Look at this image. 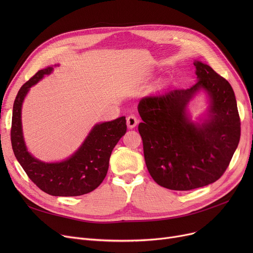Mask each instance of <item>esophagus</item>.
Wrapping results in <instances>:
<instances>
[{
	"label": "esophagus",
	"mask_w": 253,
	"mask_h": 253,
	"mask_svg": "<svg viewBox=\"0 0 253 253\" xmlns=\"http://www.w3.org/2000/svg\"><path fill=\"white\" fill-rule=\"evenodd\" d=\"M137 123H138V120L134 115H130V116L127 117V126L130 129L134 128L137 125Z\"/></svg>",
	"instance_id": "34e87169"
}]
</instances>
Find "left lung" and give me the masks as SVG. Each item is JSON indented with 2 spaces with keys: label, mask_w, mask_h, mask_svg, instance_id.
I'll return each instance as SVG.
<instances>
[{
  "label": "left lung",
  "mask_w": 253,
  "mask_h": 253,
  "mask_svg": "<svg viewBox=\"0 0 253 253\" xmlns=\"http://www.w3.org/2000/svg\"><path fill=\"white\" fill-rule=\"evenodd\" d=\"M194 65L197 82L191 88L151 94L138 103L145 165L159 185L174 191L202 188L220 178L241 134L230 83L201 61ZM200 89L210 95V114L203 124L195 125L186 105Z\"/></svg>",
  "instance_id": "obj_1"
}]
</instances>
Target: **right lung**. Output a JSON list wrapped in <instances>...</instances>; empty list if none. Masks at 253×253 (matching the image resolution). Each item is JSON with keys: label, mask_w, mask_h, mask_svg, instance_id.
<instances>
[{"label": "right lung", "mask_w": 253, "mask_h": 253, "mask_svg": "<svg viewBox=\"0 0 253 253\" xmlns=\"http://www.w3.org/2000/svg\"><path fill=\"white\" fill-rule=\"evenodd\" d=\"M53 68L39 71L19 89L13 104L11 143L17 161L30 179L43 192L60 197H74L94 191L108 173L115 145L127 130L125 117L96 124L78 151L57 163H45L26 150L21 127V106L30 88Z\"/></svg>", "instance_id": "add662e5"}]
</instances>
